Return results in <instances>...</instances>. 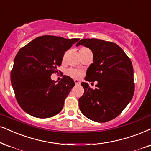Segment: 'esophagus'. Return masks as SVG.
<instances>
[{
	"instance_id": "obj_1",
	"label": "esophagus",
	"mask_w": 151,
	"mask_h": 151,
	"mask_svg": "<svg viewBox=\"0 0 151 151\" xmlns=\"http://www.w3.org/2000/svg\"><path fill=\"white\" fill-rule=\"evenodd\" d=\"M74 82H75L76 85H80V80H78V79H76L74 80Z\"/></svg>"
}]
</instances>
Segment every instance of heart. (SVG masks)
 <instances>
[{"instance_id": "obj_1", "label": "heart", "mask_w": 151, "mask_h": 151, "mask_svg": "<svg viewBox=\"0 0 151 151\" xmlns=\"http://www.w3.org/2000/svg\"><path fill=\"white\" fill-rule=\"evenodd\" d=\"M68 73L73 78H80L83 76V72L78 69H70L68 70Z\"/></svg>"}]
</instances>
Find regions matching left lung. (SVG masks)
I'll use <instances>...</instances> for the list:
<instances>
[{
	"label": "left lung",
	"mask_w": 151,
	"mask_h": 151,
	"mask_svg": "<svg viewBox=\"0 0 151 151\" xmlns=\"http://www.w3.org/2000/svg\"><path fill=\"white\" fill-rule=\"evenodd\" d=\"M84 46L93 53L92 64L85 80H96L95 89L83 82L85 93L79 99L80 111L90 120L104 123L116 118L134 94V72L130 59L118 45L99 39H83L76 46Z\"/></svg>",
	"instance_id": "1"
}]
</instances>
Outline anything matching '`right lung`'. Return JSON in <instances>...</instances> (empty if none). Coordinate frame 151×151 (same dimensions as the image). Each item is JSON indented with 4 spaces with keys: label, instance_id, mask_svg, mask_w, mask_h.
<instances>
[{
    "label": "right lung",
    "instance_id": "1",
    "mask_svg": "<svg viewBox=\"0 0 151 151\" xmlns=\"http://www.w3.org/2000/svg\"><path fill=\"white\" fill-rule=\"evenodd\" d=\"M78 40L44 35L19 50L10 77L16 99L25 112L44 119L62 110L75 83L68 76H63L56 83L50 76L58 72L64 54Z\"/></svg>",
    "mask_w": 151,
    "mask_h": 151
}]
</instances>
